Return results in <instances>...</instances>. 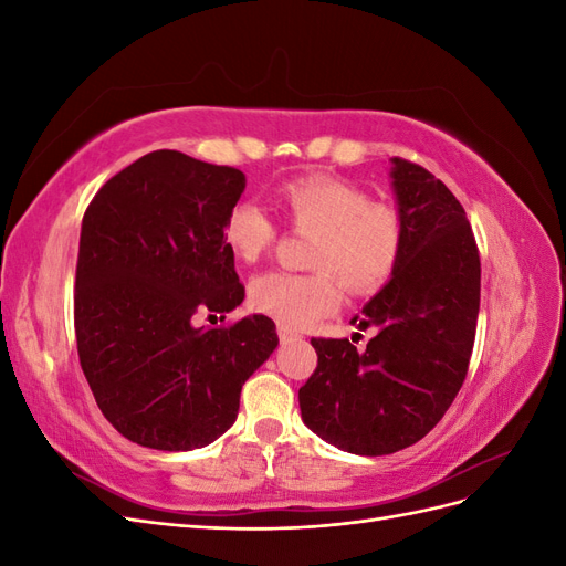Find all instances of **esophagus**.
Segmentation results:
<instances>
[{
    "label": "esophagus",
    "mask_w": 566,
    "mask_h": 566,
    "mask_svg": "<svg viewBox=\"0 0 566 566\" xmlns=\"http://www.w3.org/2000/svg\"><path fill=\"white\" fill-rule=\"evenodd\" d=\"M279 337H281V342H287V339L297 337V333L293 328H287V325H279Z\"/></svg>",
    "instance_id": "esophagus-1"
}]
</instances>
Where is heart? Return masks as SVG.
Instances as JSON below:
<instances>
[{
	"label": "heart",
	"mask_w": 566,
	"mask_h": 566,
	"mask_svg": "<svg viewBox=\"0 0 566 566\" xmlns=\"http://www.w3.org/2000/svg\"><path fill=\"white\" fill-rule=\"evenodd\" d=\"M276 205L297 233H314L306 250L312 273L269 271L254 279L250 302L256 312L287 328H306L339 304V284L349 295H373L397 273L406 250V217L394 202L373 200L366 188L335 177H300L276 191ZM221 235L243 262H256L276 245L281 229L250 200L233 202Z\"/></svg>",
	"instance_id": "obj_1"
}]
</instances>
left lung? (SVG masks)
<instances>
[{
  "mask_svg": "<svg viewBox=\"0 0 566 566\" xmlns=\"http://www.w3.org/2000/svg\"><path fill=\"white\" fill-rule=\"evenodd\" d=\"M406 250L391 281L352 323L375 328L364 352L314 337L318 364L300 387L304 424L333 447L387 455L413 447L465 382L482 264L465 210L424 167L391 158Z\"/></svg>",
  "mask_w": 566,
  "mask_h": 566,
  "instance_id": "obj_1",
  "label": "left lung"
}]
</instances>
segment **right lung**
<instances>
[{
    "mask_svg": "<svg viewBox=\"0 0 566 566\" xmlns=\"http://www.w3.org/2000/svg\"><path fill=\"white\" fill-rule=\"evenodd\" d=\"M243 188L241 169L165 148L108 179L84 212L80 366L101 413L139 447H208L235 422L245 380L279 345L262 314L193 325L245 300L221 235Z\"/></svg>",
    "mask_w": 566,
    "mask_h": 566,
    "instance_id": "right-lung-1",
    "label": "right lung"
}]
</instances>
